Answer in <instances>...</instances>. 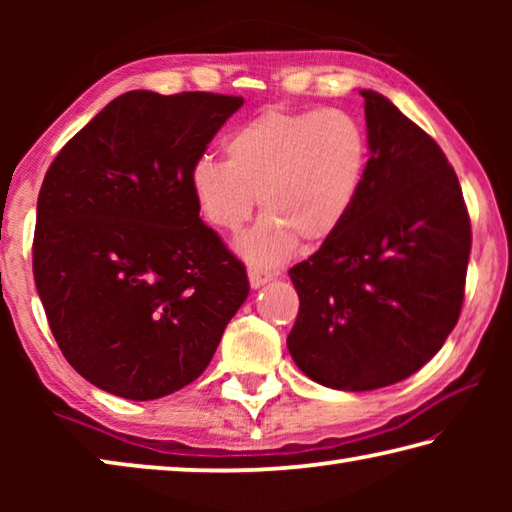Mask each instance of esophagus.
Wrapping results in <instances>:
<instances>
[{"label":"esophagus","mask_w":512,"mask_h":512,"mask_svg":"<svg viewBox=\"0 0 512 512\" xmlns=\"http://www.w3.org/2000/svg\"><path fill=\"white\" fill-rule=\"evenodd\" d=\"M248 280H250V287L259 289V287H264L266 282L273 280V273L266 271V268H262V266L250 264V266H248Z\"/></svg>","instance_id":"esophagus-1"}]
</instances>
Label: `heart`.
I'll use <instances>...</instances> for the list:
<instances>
[{"label":"heart","mask_w":512,"mask_h":512,"mask_svg":"<svg viewBox=\"0 0 512 512\" xmlns=\"http://www.w3.org/2000/svg\"><path fill=\"white\" fill-rule=\"evenodd\" d=\"M225 158L203 155L192 164L189 187L205 221L239 232V253L275 264L296 248L325 244L357 205L370 164V140L350 112L264 110L225 137Z\"/></svg>","instance_id":"1"}]
</instances>
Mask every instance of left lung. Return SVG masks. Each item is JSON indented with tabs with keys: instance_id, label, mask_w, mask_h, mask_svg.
<instances>
[{
	"instance_id": "obj_1",
	"label": "left lung",
	"mask_w": 512,
	"mask_h": 512,
	"mask_svg": "<svg viewBox=\"0 0 512 512\" xmlns=\"http://www.w3.org/2000/svg\"><path fill=\"white\" fill-rule=\"evenodd\" d=\"M370 164L339 232L289 271L300 309L287 345L309 379L375 391L443 348L465 298L470 214L433 137L372 90Z\"/></svg>"
}]
</instances>
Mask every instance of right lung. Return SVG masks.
Instances as JSON below:
<instances>
[{
    "instance_id": "obj_1",
    "label": "right lung",
    "mask_w": 512,
    "mask_h": 512,
    "mask_svg": "<svg viewBox=\"0 0 512 512\" xmlns=\"http://www.w3.org/2000/svg\"><path fill=\"white\" fill-rule=\"evenodd\" d=\"M241 103L126 92L42 180L33 277L60 352L101 391L158 400L192 384L248 298L246 266L201 221L189 187Z\"/></svg>"
}]
</instances>
